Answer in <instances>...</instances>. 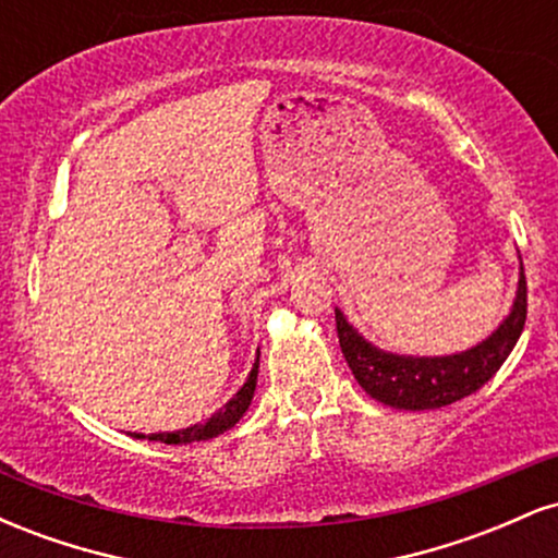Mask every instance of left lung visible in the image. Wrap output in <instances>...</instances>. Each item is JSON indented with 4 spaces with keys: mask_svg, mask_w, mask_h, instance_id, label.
Returning a JSON list of instances; mask_svg holds the SVG:
<instances>
[{
    "mask_svg": "<svg viewBox=\"0 0 558 558\" xmlns=\"http://www.w3.org/2000/svg\"><path fill=\"white\" fill-rule=\"evenodd\" d=\"M524 317H527V283L520 262V283L509 315L488 338L464 351L440 356L393 354L367 341L341 310H336V330L351 373L375 401L407 412H425V409L462 401L464 396L483 388L520 341Z\"/></svg>",
    "mask_w": 558,
    "mask_h": 558,
    "instance_id": "1",
    "label": "left lung"
}]
</instances>
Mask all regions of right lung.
<instances>
[{
  "label": "right lung",
  "instance_id": "obj_1",
  "mask_svg": "<svg viewBox=\"0 0 558 558\" xmlns=\"http://www.w3.org/2000/svg\"><path fill=\"white\" fill-rule=\"evenodd\" d=\"M257 375H259V354H257V360H254V367H252V373H248L246 383H243V386L235 390L233 399H230L228 403H222V407L217 409L209 420L196 422V425L183 427V430H175V433H149V435L133 433V438L162 440V444H168V446H181V444H194V440L217 438V435L230 430V427H233L235 422L246 414V409L252 407L254 390H257Z\"/></svg>",
  "mask_w": 558,
  "mask_h": 558
}]
</instances>
